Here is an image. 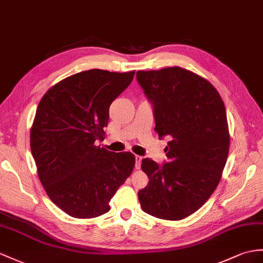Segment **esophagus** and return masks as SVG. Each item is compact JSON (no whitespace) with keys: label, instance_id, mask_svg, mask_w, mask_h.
Here are the masks:
<instances>
[{"label":"esophagus","instance_id":"1","mask_svg":"<svg viewBox=\"0 0 263 263\" xmlns=\"http://www.w3.org/2000/svg\"><path fill=\"white\" fill-rule=\"evenodd\" d=\"M142 159H143L142 156H139V155L135 156V168L136 170L140 168V163H142Z\"/></svg>","mask_w":263,"mask_h":263}]
</instances>
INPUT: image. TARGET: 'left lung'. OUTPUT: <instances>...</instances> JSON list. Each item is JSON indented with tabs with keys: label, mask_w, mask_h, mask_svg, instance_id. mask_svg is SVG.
I'll return each mask as SVG.
<instances>
[{
	"label": "left lung",
	"mask_w": 263,
	"mask_h": 263,
	"mask_svg": "<svg viewBox=\"0 0 263 263\" xmlns=\"http://www.w3.org/2000/svg\"><path fill=\"white\" fill-rule=\"evenodd\" d=\"M154 109L155 130L167 137V163L142 161L149 178L138 192L143 211L178 221L196 212L212 195L227 163L230 135L220 93L198 74L181 67L137 71Z\"/></svg>",
	"instance_id": "8db88e82"
}]
</instances>
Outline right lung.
<instances>
[{
  "mask_svg": "<svg viewBox=\"0 0 263 263\" xmlns=\"http://www.w3.org/2000/svg\"><path fill=\"white\" fill-rule=\"evenodd\" d=\"M134 74L87 70L58 82L39 102L30 133L32 156L50 200L70 216L107 213L132 174L134 154L114 153L97 143L105 137L111 102Z\"/></svg>",
  "mask_w": 263,
  "mask_h": 263,
  "instance_id": "1",
  "label": "right lung"
}]
</instances>
